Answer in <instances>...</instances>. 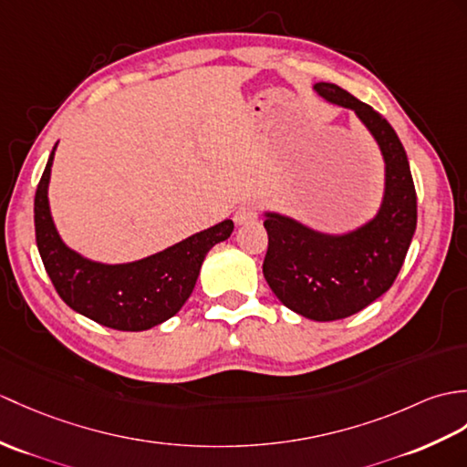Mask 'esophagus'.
Masks as SVG:
<instances>
[{"instance_id":"esophagus-1","label":"esophagus","mask_w":467,"mask_h":467,"mask_svg":"<svg viewBox=\"0 0 467 467\" xmlns=\"http://www.w3.org/2000/svg\"><path fill=\"white\" fill-rule=\"evenodd\" d=\"M256 216H258L256 204L254 202H243L234 213V223L236 224H251V223L256 221Z\"/></svg>"}]
</instances>
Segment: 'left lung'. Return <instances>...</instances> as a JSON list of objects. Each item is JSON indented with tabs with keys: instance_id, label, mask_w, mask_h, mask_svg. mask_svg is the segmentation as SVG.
<instances>
[{
	"instance_id": "left-lung-1",
	"label": "left lung",
	"mask_w": 467,
	"mask_h": 467,
	"mask_svg": "<svg viewBox=\"0 0 467 467\" xmlns=\"http://www.w3.org/2000/svg\"><path fill=\"white\" fill-rule=\"evenodd\" d=\"M314 91L354 111L384 159L380 209L352 231L322 233L288 214L265 211L268 286L292 312L330 322L360 312L394 285L416 233L418 204L406 150L392 125L338 85L320 81Z\"/></svg>"
}]
</instances>
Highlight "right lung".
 I'll list each match as a JSON object with an SVG mask.
<instances>
[{"mask_svg":"<svg viewBox=\"0 0 467 467\" xmlns=\"http://www.w3.org/2000/svg\"><path fill=\"white\" fill-rule=\"evenodd\" d=\"M53 147L36 192V241L47 275L65 305L107 328L140 332L172 318L197 285L202 260L233 234L226 219L165 251L133 263H99L63 243L49 209Z\"/></svg>","mask_w":467,"mask_h":467,"instance_id":"add662e5","label":"right lung"}]
</instances>
